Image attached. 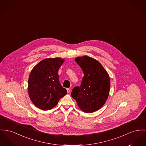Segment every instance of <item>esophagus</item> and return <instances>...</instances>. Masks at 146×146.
Returning a JSON list of instances; mask_svg holds the SVG:
<instances>
[{
	"label": "esophagus",
	"instance_id": "obj_1",
	"mask_svg": "<svg viewBox=\"0 0 146 146\" xmlns=\"http://www.w3.org/2000/svg\"><path fill=\"white\" fill-rule=\"evenodd\" d=\"M67 93H70V89L69 88H67Z\"/></svg>",
	"mask_w": 146,
	"mask_h": 146
}]
</instances>
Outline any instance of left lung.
Returning a JSON list of instances; mask_svg holds the SVG:
<instances>
[{"mask_svg": "<svg viewBox=\"0 0 146 146\" xmlns=\"http://www.w3.org/2000/svg\"><path fill=\"white\" fill-rule=\"evenodd\" d=\"M75 61L82 69L84 77L80 86L73 89L71 96L82 111L86 113L96 111L108 98L109 76L101 63L93 58L84 56L77 57Z\"/></svg>", "mask_w": 146, "mask_h": 146, "instance_id": "obj_1", "label": "left lung"}]
</instances>
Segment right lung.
Here are the masks:
<instances>
[{
  "mask_svg": "<svg viewBox=\"0 0 146 146\" xmlns=\"http://www.w3.org/2000/svg\"><path fill=\"white\" fill-rule=\"evenodd\" d=\"M64 61L58 57L44 59L36 65L30 73L29 95L35 105L41 110L51 109L67 93L60 84L58 73Z\"/></svg>",
  "mask_w": 146,
  "mask_h": 146,
  "instance_id": "right-lung-1",
  "label": "right lung"
}]
</instances>
